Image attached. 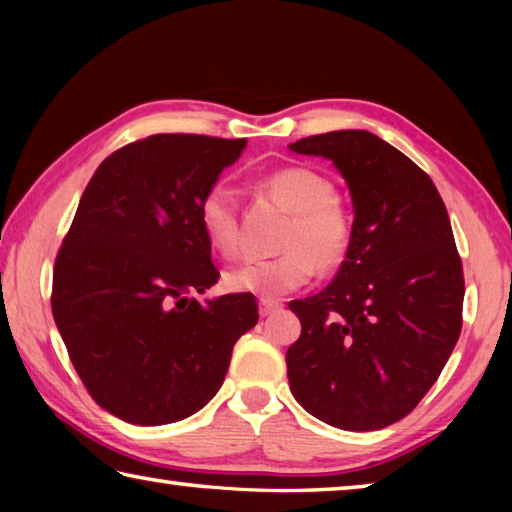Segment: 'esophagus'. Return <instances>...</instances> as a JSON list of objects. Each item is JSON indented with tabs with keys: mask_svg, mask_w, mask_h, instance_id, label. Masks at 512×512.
Listing matches in <instances>:
<instances>
[{
	"mask_svg": "<svg viewBox=\"0 0 512 512\" xmlns=\"http://www.w3.org/2000/svg\"><path fill=\"white\" fill-rule=\"evenodd\" d=\"M277 311H282V302L271 300V298L259 300V314L262 316H271V314H277Z\"/></svg>",
	"mask_w": 512,
	"mask_h": 512,
	"instance_id": "34e87169",
	"label": "esophagus"
}]
</instances>
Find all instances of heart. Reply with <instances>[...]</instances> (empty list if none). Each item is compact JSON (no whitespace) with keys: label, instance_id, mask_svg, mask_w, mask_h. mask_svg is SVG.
I'll return each instance as SVG.
<instances>
[{"label":"heart","instance_id":"heart-1","mask_svg":"<svg viewBox=\"0 0 512 512\" xmlns=\"http://www.w3.org/2000/svg\"><path fill=\"white\" fill-rule=\"evenodd\" d=\"M259 189L284 210L291 221L282 232L284 253L268 259H246L225 273V287L235 293L277 298L300 289L320 271H332L350 250L352 223L332 180L307 167H282L259 180ZM198 223L205 241L219 255H235L239 248L237 205L230 187L212 185L198 203Z\"/></svg>","mask_w":512,"mask_h":512}]
</instances>
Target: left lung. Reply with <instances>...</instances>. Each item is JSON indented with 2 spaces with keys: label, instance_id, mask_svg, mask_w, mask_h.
Here are the masks:
<instances>
[{
  "label": "left lung",
  "instance_id": "8db88e82",
  "mask_svg": "<svg viewBox=\"0 0 512 512\" xmlns=\"http://www.w3.org/2000/svg\"><path fill=\"white\" fill-rule=\"evenodd\" d=\"M332 160L352 196V241L334 282L293 300L300 339L287 350L291 393L345 431L402 420L436 384L461 334L463 266L436 185L368 131L289 144Z\"/></svg>",
  "mask_w": 512,
  "mask_h": 512
}]
</instances>
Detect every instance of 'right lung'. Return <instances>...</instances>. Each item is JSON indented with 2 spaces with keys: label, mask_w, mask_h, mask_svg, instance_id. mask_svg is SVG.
<instances>
[{
  "label": "right lung",
  "mask_w": 512,
  "mask_h": 512,
  "mask_svg": "<svg viewBox=\"0 0 512 512\" xmlns=\"http://www.w3.org/2000/svg\"><path fill=\"white\" fill-rule=\"evenodd\" d=\"M246 140L162 133L94 171L54 266L51 311L85 388L119 420H185L219 393L253 293L205 302L219 280L198 203Z\"/></svg>",
  "instance_id": "add662e5"
}]
</instances>
